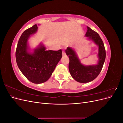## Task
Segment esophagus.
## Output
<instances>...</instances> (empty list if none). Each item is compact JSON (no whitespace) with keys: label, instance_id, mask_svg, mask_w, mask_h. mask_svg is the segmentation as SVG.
I'll use <instances>...</instances> for the list:
<instances>
[{"label":"esophagus","instance_id":"34e87169","mask_svg":"<svg viewBox=\"0 0 123 123\" xmlns=\"http://www.w3.org/2000/svg\"><path fill=\"white\" fill-rule=\"evenodd\" d=\"M62 56H66V53H65V52L62 51Z\"/></svg>","mask_w":123,"mask_h":123}]
</instances>
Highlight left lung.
<instances>
[{
    "instance_id": "obj_1",
    "label": "left lung",
    "mask_w": 123,
    "mask_h": 123,
    "mask_svg": "<svg viewBox=\"0 0 123 123\" xmlns=\"http://www.w3.org/2000/svg\"><path fill=\"white\" fill-rule=\"evenodd\" d=\"M85 36L98 46V61L96 64L85 65L81 62L74 48L68 47L66 50V54L70 60L69 70L71 75L76 81L81 83H89L98 77L106 58L105 47L98 33L87 27Z\"/></svg>"
}]
</instances>
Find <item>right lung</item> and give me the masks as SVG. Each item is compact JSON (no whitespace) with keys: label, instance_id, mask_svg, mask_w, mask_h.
Segmentation results:
<instances>
[{"label":"right lung","instance_id":"right-lung-1","mask_svg":"<svg viewBox=\"0 0 123 123\" xmlns=\"http://www.w3.org/2000/svg\"><path fill=\"white\" fill-rule=\"evenodd\" d=\"M35 25L26 30L18 40L16 51V61L20 71L32 83L41 84L47 81L62 57V51L47 50L40 43L31 51L28 40L37 31Z\"/></svg>","mask_w":123,"mask_h":123}]
</instances>
